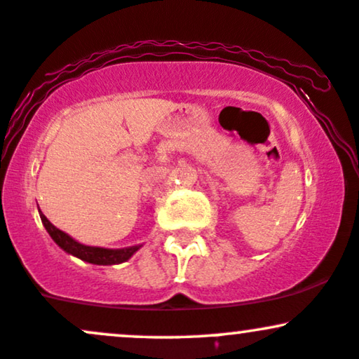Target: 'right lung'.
<instances>
[{
	"mask_svg": "<svg viewBox=\"0 0 359 359\" xmlns=\"http://www.w3.org/2000/svg\"><path fill=\"white\" fill-rule=\"evenodd\" d=\"M40 212V219H42L45 229L52 236V240L60 246L62 250L67 251V253L74 255V257L84 259L88 263H94V265H116V263L126 262L128 258H131V255L135 251H138L140 246H131V248H123V250H108V248H97V246H86L72 240L69 234H65L60 229H57L47 217L43 216L42 211Z\"/></svg>",
	"mask_w": 359,
	"mask_h": 359,
	"instance_id": "obj_1",
	"label": "right lung"
}]
</instances>
